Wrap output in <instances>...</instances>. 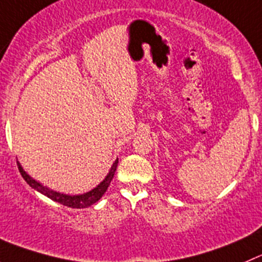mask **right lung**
<instances>
[{"label": "right lung", "instance_id": "obj_1", "mask_svg": "<svg viewBox=\"0 0 262 262\" xmlns=\"http://www.w3.org/2000/svg\"><path fill=\"white\" fill-rule=\"evenodd\" d=\"M117 164H118V159L113 163V166H112L111 171H109L108 175L105 176V179H104V180L101 181L96 188L87 191V193L78 194V195H68V194H63V193H59V191L51 190V189L46 188V186H43L42 184H39L38 181L32 179L31 176L23 170V167L20 166V163L17 162L19 171H20L21 176H23L24 180L27 181V184H29V186H32V188L36 189L37 191H39L41 194L46 195L47 198L52 199V201L58 202V203L63 204V206H67V207H72V208H86V207H90L91 204L96 203V202L104 195V193L106 191L108 186L111 185V181L113 180V176L114 173H116Z\"/></svg>", "mask_w": 262, "mask_h": 262}]
</instances>
